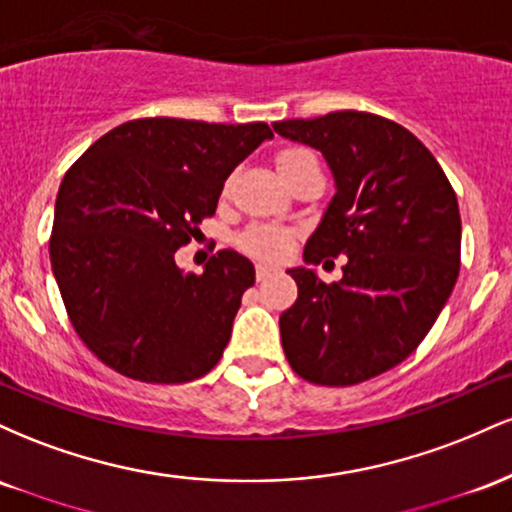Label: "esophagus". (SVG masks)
I'll use <instances>...</instances> for the list:
<instances>
[{
  "label": "esophagus",
  "mask_w": 512,
  "mask_h": 512,
  "mask_svg": "<svg viewBox=\"0 0 512 512\" xmlns=\"http://www.w3.org/2000/svg\"><path fill=\"white\" fill-rule=\"evenodd\" d=\"M269 274H272V267H267V264H257V269H255L257 281H264Z\"/></svg>",
  "instance_id": "esophagus-1"
}]
</instances>
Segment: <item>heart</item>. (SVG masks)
<instances>
[{
	"label": "heart",
	"mask_w": 512,
	"mask_h": 512,
	"mask_svg": "<svg viewBox=\"0 0 512 512\" xmlns=\"http://www.w3.org/2000/svg\"><path fill=\"white\" fill-rule=\"evenodd\" d=\"M313 156L305 149H284L279 156H276V168L279 173H286V170L296 166L303 158ZM293 231L286 226H276V223H255V226L245 228L238 236V248L245 252V255L257 257V260H281L291 248Z\"/></svg>",
	"instance_id": "obj_1"
}]
</instances>
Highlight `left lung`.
Masks as SVG:
<instances>
[{"mask_svg": "<svg viewBox=\"0 0 512 512\" xmlns=\"http://www.w3.org/2000/svg\"><path fill=\"white\" fill-rule=\"evenodd\" d=\"M272 127L320 151L337 187L305 243L308 267L289 269L298 298L279 317L284 354L308 383H363L421 344L455 289V190L431 151L380 115L339 110ZM337 254L345 276L325 285L309 267Z\"/></svg>", "mask_w": 512, "mask_h": 512, "instance_id": "1", "label": "left lung"}]
</instances>
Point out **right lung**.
I'll use <instances>...</instances> for the list:
<instances>
[{
    "mask_svg": "<svg viewBox=\"0 0 512 512\" xmlns=\"http://www.w3.org/2000/svg\"><path fill=\"white\" fill-rule=\"evenodd\" d=\"M264 122L146 117L110 129L64 175L50 262L76 334L142 383H190L219 363L255 267L221 250L202 274L175 250L214 216L223 182L264 139Z\"/></svg>",
    "mask_w": 512,
    "mask_h": 512,
    "instance_id": "1",
    "label": "right lung"
}]
</instances>
